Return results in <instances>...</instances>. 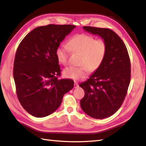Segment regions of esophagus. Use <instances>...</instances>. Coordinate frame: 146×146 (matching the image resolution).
Listing matches in <instances>:
<instances>
[{
    "instance_id": "34e87169",
    "label": "esophagus",
    "mask_w": 146,
    "mask_h": 146,
    "mask_svg": "<svg viewBox=\"0 0 146 146\" xmlns=\"http://www.w3.org/2000/svg\"><path fill=\"white\" fill-rule=\"evenodd\" d=\"M78 86H79V85L78 84V83L75 82V84H74V88H78Z\"/></svg>"
}]
</instances>
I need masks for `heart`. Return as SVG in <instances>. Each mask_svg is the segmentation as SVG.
Listing matches in <instances>:
<instances>
[{
	"instance_id": "b5f03b06",
	"label": "heart",
	"mask_w": 146,
	"mask_h": 146,
	"mask_svg": "<svg viewBox=\"0 0 146 146\" xmlns=\"http://www.w3.org/2000/svg\"><path fill=\"white\" fill-rule=\"evenodd\" d=\"M70 50L81 55L80 67H68L63 71L64 76L75 80H82L88 75V70L91 72L97 71L106 57L107 46L102 39L95 40L91 36L86 35H77L70 39L68 43ZM66 46L59 47L56 54L58 61L63 65L68 64L69 50Z\"/></svg>"
}]
</instances>
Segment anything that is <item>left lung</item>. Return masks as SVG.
<instances>
[{
    "instance_id": "1",
    "label": "left lung",
    "mask_w": 146,
    "mask_h": 146,
    "mask_svg": "<svg viewBox=\"0 0 146 146\" xmlns=\"http://www.w3.org/2000/svg\"><path fill=\"white\" fill-rule=\"evenodd\" d=\"M85 31L98 35L107 46L103 63L79 86L85 91L80 105L91 117L103 119L119 109L131 82V61L127 49L117 34L109 29L84 26Z\"/></svg>"
}]
</instances>
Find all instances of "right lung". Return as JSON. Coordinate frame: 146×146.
Segmentation results:
<instances>
[{"label": "right lung", "instance_id": "obj_1", "mask_svg": "<svg viewBox=\"0 0 146 146\" xmlns=\"http://www.w3.org/2000/svg\"><path fill=\"white\" fill-rule=\"evenodd\" d=\"M76 26H39L26 36L15 54L13 75L17 98L23 107L36 117L53 113L74 82L58 79L61 69L56 57L61 42Z\"/></svg>", "mask_w": 146, "mask_h": 146}]
</instances>
